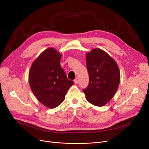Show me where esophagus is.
I'll return each mask as SVG.
<instances>
[{
	"label": "esophagus",
	"instance_id": "esophagus-1",
	"mask_svg": "<svg viewBox=\"0 0 149 149\" xmlns=\"http://www.w3.org/2000/svg\"><path fill=\"white\" fill-rule=\"evenodd\" d=\"M74 82L75 84H77L78 82V79L77 78H76L74 80Z\"/></svg>",
	"mask_w": 149,
	"mask_h": 149
}]
</instances>
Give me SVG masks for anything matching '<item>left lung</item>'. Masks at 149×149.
I'll return each instance as SVG.
<instances>
[{"label":"left lung","instance_id":"8db88e82","mask_svg":"<svg viewBox=\"0 0 149 149\" xmlns=\"http://www.w3.org/2000/svg\"><path fill=\"white\" fill-rule=\"evenodd\" d=\"M89 84L83 89L86 100L103 106L114 97L120 83L119 66L109 54L100 48L93 49L86 56Z\"/></svg>","mask_w":149,"mask_h":149}]
</instances>
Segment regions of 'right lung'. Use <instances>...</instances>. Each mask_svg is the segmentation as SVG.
Wrapping results in <instances>:
<instances>
[{
    "mask_svg": "<svg viewBox=\"0 0 149 149\" xmlns=\"http://www.w3.org/2000/svg\"><path fill=\"white\" fill-rule=\"evenodd\" d=\"M61 56L54 48L46 49L34 60L29 74V85L35 96L50 109L61 104L74 84L60 66Z\"/></svg>",
    "mask_w": 149,
    "mask_h": 149,
    "instance_id": "1",
    "label": "right lung"
}]
</instances>
